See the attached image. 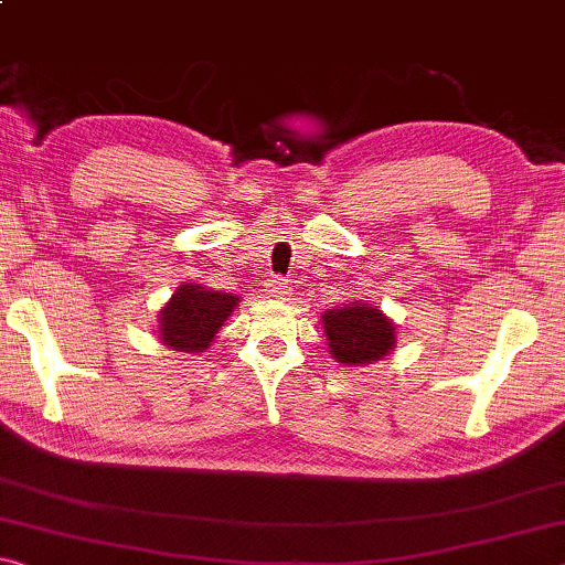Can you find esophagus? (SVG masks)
Here are the masks:
<instances>
[{
    "label": "esophagus",
    "instance_id": "1",
    "mask_svg": "<svg viewBox=\"0 0 565 565\" xmlns=\"http://www.w3.org/2000/svg\"><path fill=\"white\" fill-rule=\"evenodd\" d=\"M266 296H271V299H281V296L289 294V284H286V279H279V276H274V279L266 284Z\"/></svg>",
    "mask_w": 565,
    "mask_h": 565
}]
</instances>
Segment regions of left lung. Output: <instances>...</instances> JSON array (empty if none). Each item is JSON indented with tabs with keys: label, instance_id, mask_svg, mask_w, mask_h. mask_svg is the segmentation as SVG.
I'll use <instances>...</instances> for the list:
<instances>
[{
	"label": "left lung",
	"instance_id": "obj_1",
	"mask_svg": "<svg viewBox=\"0 0 565 565\" xmlns=\"http://www.w3.org/2000/svg\"><path fill=\"white\" fill-rule=\"evenodd\" d=\"M331 359L341 366H369L396 349V323L374 303L351 301L321 313Z\"/></svg>",
	"mask_w": 565,
	"mask_h": 565
}]
</instances>
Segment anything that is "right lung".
<instances>
[{"mask_svg":"<svg viewBox=\"0 0 565 565\" xmlns=\"http://www.w3.org/2000/svg\"><path fill=\"white\" fill-rule=\"evenodd\" d=\"M236 306V294L209 289V286L196 281L181 284L159 309L157 337L171 351H206Z\"/></svg>","mask_w":565,"mask_h":565,"instance_id":"add662e5","label":"right lung"}]
</instances>
